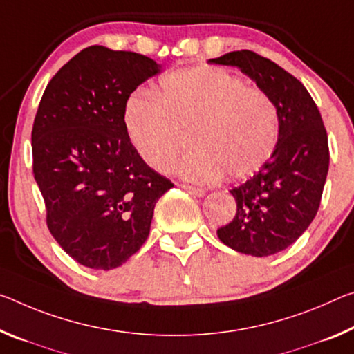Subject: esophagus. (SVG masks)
Segmentation results:
<instances>
[{
    "label": "esophagus",
    "instance_id": "34e87169",
    "mask_svg": "<svg viewBox=\"0 0 354 354\" xmlns=\"http://www.w3.org/2000/svg\"><path fill=\"white\" fill-rule=\"evenodd\" d=\"M184 190H187V192H190L192 195H195V197H203V195L206 194V189L203 187H197V186H190V184H179Z\"/></svg>",
    "mask_w": 354,
    "mask_h": 354
}]
</instances>
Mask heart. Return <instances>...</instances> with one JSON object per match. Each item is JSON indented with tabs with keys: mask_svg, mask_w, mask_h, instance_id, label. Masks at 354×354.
Returning <instances> with one entry per match:
<instances>
[{
	"mask_svg": "<svg viewBox=\"0 0 354 354\" xmlns=\"http://www.w3.org/2000/svg\"><path fill=\"white\" fill-rule=\"evenodd\" d=\"M133 149L156 171H168L190 136L194 151L179 165L189 179L216 181L255 175L279 142V115L263 89L216 66L162 77L157 93L137 89L124 105Z\"/></svg>",
	"mask_w": 354,
	"mask_h": 354,
	"instance_id": "obj_1",
	"label": "heart"
}]
</instances>
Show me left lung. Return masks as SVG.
<instances>
[{"mask_svg": "<svg viewBox=\"0 0 354 354\" xmlns=\"http://www.w3.org/2000/svg\"><path fill=\"white\" fill-rule=\"evenodd\" d=\"M209 63L238 67L276 104L274 154L254 176L230 190L236 216L217 230L218 239L241 254L274 255L293 244L317 216L329 168L326 129L306 86L271 59L239 50Z\"/></svg>", "mask_w": 354, "mask_h": 354, "instance_id": "8db88e82", "label": "left lung"}]
</instances>
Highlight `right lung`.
<instances>
[{"mask_svg": "<svg viewBox=\"0 0 354 354\" xmlns=\"http://www.w3.org/2000/svg\"><path fill=\"white\" fill-rule=\"evenodd\" d=\"M160 72L148 56L91 46L61 67L44 91L31 132L32 173L47 227L67 255L115 269L140 250L170 179L133 149L124 105Z\"/></svg>", "mask_w": 354, "mask_h": 354, "instance_id": "1", "label": "right lung"}]
</instances>
